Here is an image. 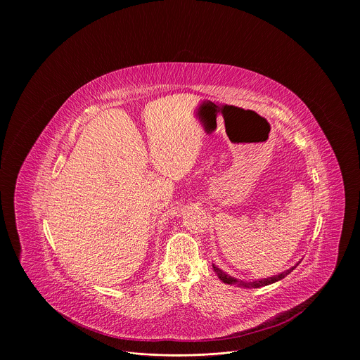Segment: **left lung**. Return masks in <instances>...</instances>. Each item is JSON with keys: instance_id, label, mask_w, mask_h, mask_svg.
<instances>
[{"instance_id": "8db88e82", "label": "left lung", "mask_w": 360, "mask_h": 360, "mask_svg": "<svg viewBox=\"0 0 360 360\" xmlns=\"http://www.w3.org/2000/svg\"><path fill=\"white\" fill-rule=\"evenodd\" d=\"M300 264V261L295 265V266H292V268H289L288 271H285V272H282V274H278V275H275V276H271V278H264V279H258V281H243V279H238V278H233V276H231V275H228L226 272H224L221 268H218L215 264H212V268H214V271H215V274L218 275V278L224 282V283H228V285H235V286H238V288H246V289H253V288H262V286H266V285H271V283H275V282H278V281H281V279H283L285 276H288L297 265Z\"/></svg>"}]
</instances>
